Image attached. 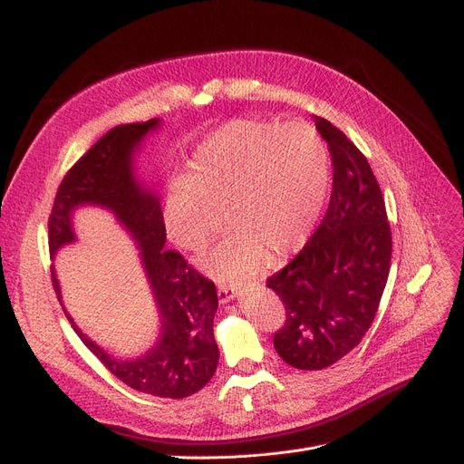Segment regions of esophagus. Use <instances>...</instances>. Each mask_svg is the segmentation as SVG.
Here are the masks:
<instances>
[{"label":"esophagus","mask_w":464,"mask_h":464,"mask_svg":"<svg viewBox=\"0 0 464 464\" xmlns=\"http://www.w3.org/2000/svg\"><path fill=\"white\" fill-rule=\"evenodd\" d=\"M217 293H218V301H220V303H228V301H232L234 296L237 295L236 287H234L232 284H225V282H218Z\"/></svg>","instance_id":"34e87169"}]
</instances>
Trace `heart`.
<instances>
[{"mask_svg":"<svg viewBox=\"0 0 464 464\" xmlns=\"http://www.w3.org/2000/svg\"><path fill=\"white\" fill-rule=\"evenodd\" d=\"M331 160L324 137L306 120L242 118L220 127L175 182L165 225L182 249H199L220 228L230 234L201 258L213 276L244 277L263 255L276 263L299 249L322 213Z\"/></svg>","mask_w":464,"mask_h":464,"instance_id":"1","label":"heart"}]
</instances>
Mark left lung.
I'll use <instances>...</instances> for the list:
<instances>
[{"instance_id": "8db88e82", "label": "left lung", "mask_w": 464, "mask_h": 464, "mask_svg": "<svg viewBox=\"0 0 464 464\" xmlns=\"http://www.w3.org/2000/svg\"><path fill=\"white\" fill-rule=\"evenodd\" d=\"M314 121L331 152L329 206L299 255L266 280L285 308L274 348L304 372L333 365L362 343L392 256L384 198L365 156L339 127L318 116Z\"/></svg>"}]
</instances>
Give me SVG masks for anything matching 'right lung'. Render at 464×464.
I'll list each match as a JSON object with an SVG mask.
<instances>
[{
    "mask_svg": "<svg viewBox=\"0 0 464 464\" xmlns=\"http://www.w3.org/2000/svg\"><path fill=\"white\" fill-rule=\"evenodd\" d=\"M158 120L125 123L110 129L72 165L59 184L49 215L51 255L73 239L70 213L82 203L108 208L123 222L140 246L142 265L161 312V337L148 354L137 360H116L89 341L72 324L83 344L110 373L139 392L158 398H187L215 375L218 346L213 318L218 306L217 287L187 263L179 251L165 249V222L158 198L135 180L131 154ZM53 289L61 291L54 270Z\"/></svg>",
    "mask_w": 464,
    "mask_h": 464,
    "instance_id": "right-lung-1",
    "label": "right lung"
}]
</instances>
